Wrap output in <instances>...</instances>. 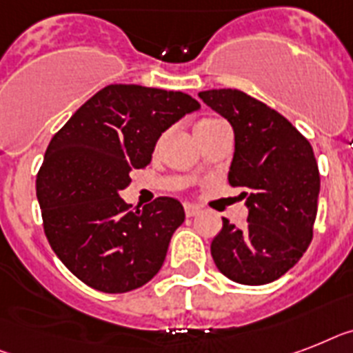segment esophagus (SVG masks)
I'll use <instances>...</instances> for the list:
<instances>
[{
	"instance_id": "1",
	"label": "esophagus",
	"mask_w": 353,
	"mask_h": 353,
	"mask_svg": "<svg viewBox=\"0 0 353 353\" xmlns=\"http://www.w3.org/2000/svg\"><path fill=\"white\" fill-rule=\"evenodd\" d=\"M183 211H185V216H196L198 212H200V208H198V205H194V203L185 202L183 203Z\"/></svg>"
}]
</instances>
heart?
<instances>
[{
    "label": "heart",
    "mask_w": 353,
    "mask_h": 353,
    "mask_svg": "<svg viewBox=\"0 0 353 353\" xmlns=\"http://www.w3.org/2000/svg\"><path fill=\"white\" fill-rule=\"evenodd\" d=\"M209 122H214V121H212V119H205V121H200V122H198V124H196V128H198V126H205V124H209Z\"/></svg>",
    "instance_id": "1"
}]
</instances>
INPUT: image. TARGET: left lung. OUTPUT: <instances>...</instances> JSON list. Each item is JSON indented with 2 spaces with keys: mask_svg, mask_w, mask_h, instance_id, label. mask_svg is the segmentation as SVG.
Instances as JSON below:
<instances>
[{
  "mask_svg": "<svg viewBox=\"0 0 353 353\" xmlns=\"http://www.w3.org/2000/svg\"><path fill=\"white\" fill-rule=\"evenodd\" d=\"M198 97L229 121L234 155L229 183L243 188L245 229L223 218L211 243L218 270L241 285H267L301 260L312 241L319 170L310 142L287 119L240 90H208Z\"/></svg>",
  "mask_w": 353,
  "mask_h": 353,
  "instance_id": "obj_1",
  "label": "left lung"
}]
</instances>
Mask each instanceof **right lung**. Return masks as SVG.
<instances>
[{
	"instance_id": "1",
	"label": "right lung",
	"mask_w": 353,
	"mask_h": 353,
	"mask_svg": "<svg viewBox=\"0 0 353 353\" xmlns=\"http://www.w3.org/2000/svg\"><path fill=\"white\" fill-rule=\"evenodd\" d=\"M196 110L188 93L110 84L54 135L37 173V200L50 247L83 283L122 294L160 270L185 218L182 203L160 196L130 211L121 191L131 171L150 164L160 135Z\"/></svg>"
}]
</instances>
